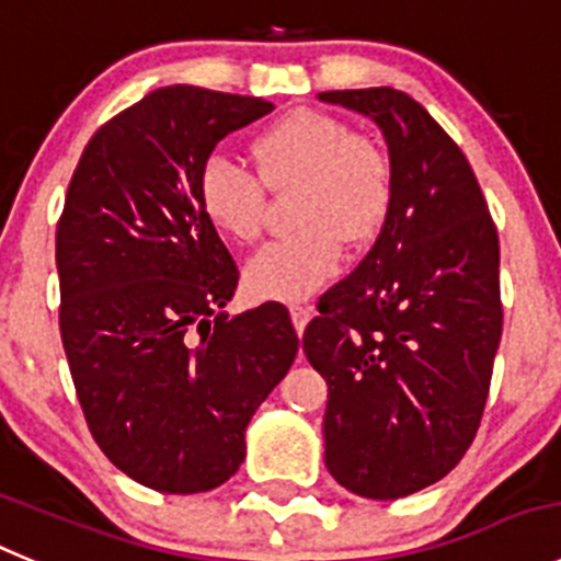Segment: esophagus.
Segmentation results:
<instances>
[{
    "label": "esophagus",
    "mask_w": 561,
    "mask_h": 561,
    "mask_svg": "<svg viewBox=\"0 0 561 561\" xmlns=\"http://www.w3.org/2000/svg\"><path fill=\"white\" fill-rule=\"evenodd\" d=\"M291 322H295V330L297 333H302L308 324V319H311V306H291Z\"/></svg>",
    "instance_id": "1"
}]
</instances>
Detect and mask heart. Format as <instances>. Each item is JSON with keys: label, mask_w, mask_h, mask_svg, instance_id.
I'll use <instances>...</instances> for the list:
<instances>
[{"label": "heart", "mask_w": 561, "mask_h": 561, "mask_svg": "<svg viewBox=\"0 0 561 561\" xmlns=\"http://www.w3.org/2000/svg\"><path fill=\"white\" fill-rule=\"evenodd\" d=\"M255 174L211 157L197 175V204L215 231L253 242L264 220V186L295 192V233L264 244L244 266V286L259 300H306L339 272L344 237L364 244L380 233L393 201L386 153L339 117L291 110L250 140Z\"/></svg>", "instance_id": "1"}]
</instances>
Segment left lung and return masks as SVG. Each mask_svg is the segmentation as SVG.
Here are the masks:
<instances>
[{
  "label": "left lung",
  "mask_w": 561,
  "mask_h": 561,
  "mask_svg": "<svg viewBox=\"0 0 561 561\" xmlns=\"http://www.w3.org/2000/svg\"><path fill=\"white\" fill-rule=\"evenodd\" d=\"M319 101L380 126L393 201L375 248L324 291L302 352L328 382L324 466L377 501L444 479L477 437L501 341L499 233L457 142L408 93Z\"/></svg>",
  "instance_id": "8db88e82"
}]
</instances>
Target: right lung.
Instances as JSON below:
<instances>
[{
  "label": "right lung",
  "mask_w": 561,
  "mask_h": 561,
  "mask_svg": "<svg viewBox=\"0 0 561 561\" xmlns=\"http://www.w3.org/2000/svg\"><path fill=\"white\" fill-rule=\"evenodd\" d=\"M272 112L170 84L90 137L57 222L60 335L84 421L115 468L159 493L239 471L244 430L295 364L280 302L228 317L239 272L197 204L217 142Z\"/></svg>",
  "instance_id": "right-lung-1"
}]
</instances>
